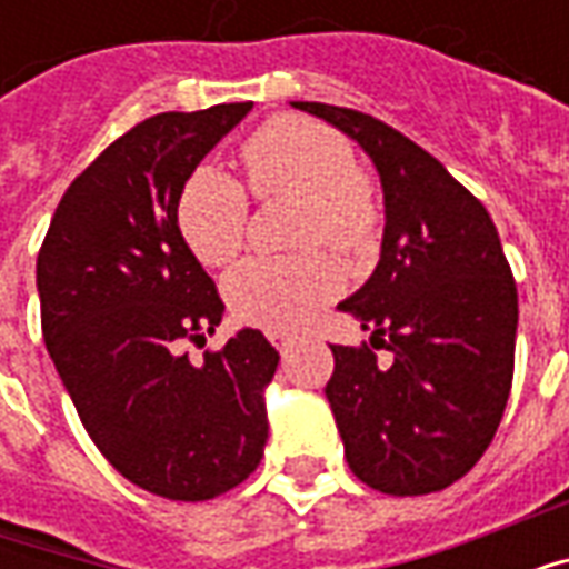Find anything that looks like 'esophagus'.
Returning <instances> with one entry per match:
<instances>
[{
    "instance_id": "1",
    "label": "esophagus",
    "mask_w": 569,
    "mask_h": 569,
    "mask_svg": "<svg viewBox=\"0 0 569 569\" xmlns=\"http://www.w3.org/2000/svg\"><path fill=\"white\" fill-rule=\"evenodd\" d=\"M271 341L277 345V350H280L283 357H286V350L292 347V338H289V335H283V332H271Z\"/></svg>"
}]
</instances>
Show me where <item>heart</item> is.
<instances>
[{
	"label": "heart",
	"mask_w": 569,
	"mask_h": 569,
	"mask_svg": "<svg viewBox=\"0 0 569 569\" xmlns=\"http://www.w3.org/2000/svg\"><path fill=\"white\" fill-rule=\"evenodd\" d=\"M243 161L259 198H301V243L326 240L345 252L371 247L381 203L353 167L345 137L308 118H273L249 137ZM176 219L188 249L203 264H224L247 240V191L234 176L200 163L179 191ZM338 289L341 271L326 249L252 256L224 277V298L237 317L273 332L308 326Z\"/></svg>",
	"instance_id": "heart-1"
}]
</instances>
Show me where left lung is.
<instances>
[{"label": "left lung", "mask_w": 569, "mask_h": 569, "mask_svg": "<svg viewBox=\"0 0 569 569\" xmlns=\"http://www.w3.org/2000/svg\"><path fill=\"white\" fill-rule=\"evenodd\" d=\"M292 106L350 137L381 176V259L338 305L371 329V347L332 345L326 383L347 463L393 497L448 488L488 451L512 390L518 292L500 234L481 200L399 130L341 106Z\"/></svg>", "instance_id": "left-lung-1"}]
</instances>
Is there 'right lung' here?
Here are the masks:
<instances>
[{"instance_id": "obj_1", "label": "right lung", "mask_w": 569, "mask_h": 569, "mask_svg": "<svg viewBox=\"0 0 569 569\" xmlns=\"http://www.w3.org/2000/svg\"><path fill=\"white\" fill-rule=\"evenodd\" d=\"M252 103L163 112L118 137L57 203L39 261L44 347L91 441L137 488L212 500L256 472L280 353L240 329L194 366L224 305L176 219L191 170Z\"/></svg>"}]
</instances>
